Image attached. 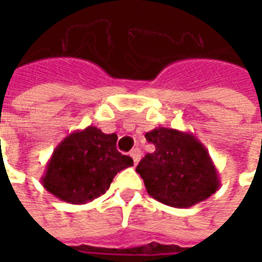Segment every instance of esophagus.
Listing matches in <instances>:
<instances>
[{"instance_id": "34e87169", "label": "esophagus", "mask_w": 262, "mask_h": 262, "mask_svg": "<svg viewBox=\"0 0 262 262\" xmlns=\"http://www.w3.org/2000/svg\"><path fill=\"white\" fill-rule=\"evenodd\" d=\"M130 157L135 161V164H137L139 161H140V157H142V153H140V150L139 148H133L130 151Z\"/></svg>"}]
</instances>
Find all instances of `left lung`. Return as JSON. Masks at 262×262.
I'll return each mask as SVG.
<instances>
[{"instance_id":"obj_1","label":"left lung","mask_w":262,"mask_h":262,"mask_svg":"<svg viewBox=\"0 0 262 262\" xmlns=\"http://www.w3.org/2000/svg\"><path fill=\"white\" fill-rule=\"evenodd\" d=\"M146 139L156 150L144 156L136 171L150 196L182 209L202 202L219 189L217 168L195 135L156 127L146 133Z\"/></svg>"}]
</instances>
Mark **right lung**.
I'll return each instance as SVG.
<instances>
[{"label":"right lung","mask_w":262,"mask_h":262,"mask_svg":"<svg viewBox=\"0 0 262 262\" xmlns=\"http://www.w3.org/2000/svg\"><path fill=\"white\" fill-rule=\"evenodd\" d=\"M118 136L95 126L75 130L54 148L42 177L46 191L60 201L84 205L106 192L114 177L133 165L116 150Z\"/></svg>","instance_id":"1"}]
</instances>
